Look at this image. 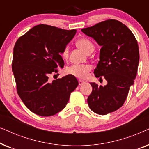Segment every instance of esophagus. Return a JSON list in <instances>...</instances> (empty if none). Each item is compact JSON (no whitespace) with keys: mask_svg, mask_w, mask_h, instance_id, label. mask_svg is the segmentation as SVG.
Returning <instances> with one entry per match:
<instances>
[{"mask_svg":"<svg viewBox=\"0 0 149 149\" xmlns=\"http://www.w3.org/2000/svg\"><path fill=\"white\" fill-rule=\"evenodd\" d=\"M85 83V81H84L81 80V79H80V80H79V85H83V83Z\"/></svg>","mask_w":149,"mask_h":149,"instance_id":"obj_1","label":"esophagus"}]
</instances>
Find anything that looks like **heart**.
Segmentation results:
<instances>
[{
    "label": "heart",
    "instance_id": "1",
    "mask_svg": "<svg viewBox=\"0 0 149 149\" xmlns=\"http://www.w3.org/2000/svg\"><path fill=\"white\" fill-rule=\"evenodd\" d=\"M77 46L79 49H82L83 52L88 54L89 53L93 52L94 49V45L90 40L87 38H81L77 40ZM62 58L64 60H67L68 57V47L64 48L62 54ZM91 67L89 65L87 64H74L72 66L68 67L66 70V72L68 74L72 75L77 78L85 79L88 77L89 72L91 70Z\"/></svg>",
    "mask_w": 149,
    "mask_h": 149
}]
</instances>
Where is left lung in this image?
<instances>
[{
	"label": "left lung",
	"instance_id": "obj_1",
	"mask_svg": "<svg viewBox=\"0 0 149 149\" xmlns=\"http://www.w3.org/2000/svg\"><path fill=\"white\" fill-rule=\"evenodd\" d=\"M100 46V60L94 70L96 77H104V86L90 83L93 90L87 98L90 109L104 115L121 107L136 77L139 48L135 36L121 22L108 19L81 29Z\"/></svg>",
	"mask_w": 149,
	"mask_h": 149
}]
</instances>
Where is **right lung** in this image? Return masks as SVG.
Returning a JSON list of instances; mask_svg holds the SVG:
<instances>
[{"instance_id":"1","label":"right lung","mask_w":149,"mask_h":149,"mask_svg":"<svg viewBox=\"0 0 149 149\" xmlns=\"http://www.w3.org/2000/svg\"><path fill=\"white\" fill-rule=\"evenodd\" d=\"M77 30L40 24L18 38L13 48L12 70L17 91L26 107L36 115L49 117L64 109L70 93L78 86L76 77L67 74L49 81L62 68L61 56Z\"/></svg>"}]
</instances>
